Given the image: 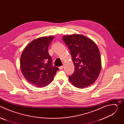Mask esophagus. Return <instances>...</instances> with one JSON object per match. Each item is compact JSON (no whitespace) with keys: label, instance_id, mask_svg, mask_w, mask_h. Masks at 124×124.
Masks as SVG:
<instances>
[{"label":"esophagus","instance_id":"34e87169","mask_svg":"<svg viewBox=\"0 0 124 124\" xmlns=\"http://www.w3.org/2000/svg\"><path fill=\"white\" fill-rule=\"evenodd\" d=\"M63 67H64V66H60V67H59V69L61 70V69H63Z\"/></svg>","mask_w":124,"mask_h":124}]
</instances>
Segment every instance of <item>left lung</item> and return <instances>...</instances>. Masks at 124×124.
Segmentation results:
<instances>
[{"mask_svg": "<svg viewBox=\"0 0 124 124\" xmlns=\"http://www.w3.org/2000/svg\"><path fill=\"white\" fill-rule=\"evenodd\" d=\"M75 66L74 73L69 77L71 83L78 88L88 87L98 78L101 68L100 53L96 44L83 35L64 36Z\"/></svg>", "mask_w": 124, "mask_h": 124, "instance_id": "obj_1", "label": "left lung"}]
</instances>
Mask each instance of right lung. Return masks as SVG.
I'll return each mask as SVG.
<instances>
[{"label": "right lung", "instance_id": "right-lung-1", "mask_svg": "<svg viewBox=\"0 0 124 124\" xmlns=\"http://www.w3.org/2000/svg\"><path fill=\"white\" fill-rule=\"evenodd\" d=\"M54 36L35 39L24 49L21 57L22 73L30 84L40 87L48 85L59 70L52 66L48 46Z\"/></svg>", "mask_w": 124, "mask_h": 124}]
</instances>
